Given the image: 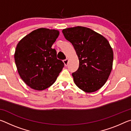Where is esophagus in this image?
Masks as SVG:
<instances>
[{
    "label": "esophagus",
    "instance_id": "1",
    "mask_svg": "<svg viewBox=\"0 0 131 131\" xmlns=\"http://www.w3.org/2000/svg\"><path fill=\"white\" fill-rule=\"evenodd\" d=\"M68 62H69V59H65V60H63V63H64V64H65V66H67L68 65Z\"/></svg>",
    "mask_w": 131,
    "mask_h": 131
}]
</instances>
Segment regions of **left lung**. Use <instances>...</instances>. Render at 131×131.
Here are the masks:
<instances>
[{
  "mask_svg": "<svg viewBox=\"0 0 131 131\" xmlns=\"http://www.w3.org/2000/svg\"><path fill=\"white\" fill-rule=\"evenodd\" d=\"M62 33L79 58V67L72 73L75 84L85 92L96 91L106 83L112 70L113 51L108 40L83 26L64 29Z\"/></svg>",
  "mask_w": 131,
  "mask_h": 131,
  "instance_id": "left-lung-1",
  "label": "left lung"
}]
</instances>
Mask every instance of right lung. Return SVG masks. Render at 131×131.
I'll use <instances>...</instances> for the list:
<instances>
[{"instance_id": "right-lung-1", "label": "right lung", "mask_w": 131, "mask_h": 131, "mask_svg": "<svg viewBox=\"0 0 131 131\" xmlns=\"http://www.w3.org/2000/svg\"><path fill=\"white\" fill-rule=\"evenodd\" d=\"M59 35L58 30L39 28L23 37L14 54L18 72L26 85L41 91L55 83L64 63L51 48Z\"/></svg>"}]
</instances>
